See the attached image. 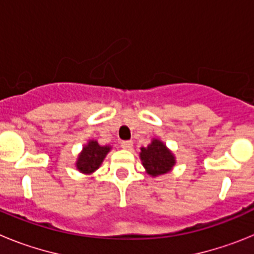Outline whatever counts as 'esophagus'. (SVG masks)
I'll return each mask as SVG.
<instances>
[{"label":"esophagus","mask_w":254,"mask_h":254,"mask_svg":"<svg viewBox=\"0 0 254 254\" xmlns=\"http://www.w3.org/2000/svg\"><path fill=\"white\" fill-rule=\"evenodd\" d=\"M121 146L126 150H131L132 146H133V143H132V141H122V142H121Z\"/></svg>","instance_id":"esophagus-1"}]
</instances>
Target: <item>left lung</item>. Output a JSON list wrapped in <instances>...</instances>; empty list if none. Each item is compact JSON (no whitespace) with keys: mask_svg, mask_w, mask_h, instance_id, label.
Listing matches in <instances>:
<instances>
[{"mask_svg":"<svg viewBox=\"0 0 254 254\" xmlns=\"http://www.w3.org/2000/svg\"><path fill=\"white\" fill-rule=\"evenodd\" d=\"M140 156L143 167L152 177L169 172L176 163L172 152L159 140H154L147 147H142Z\"/></svg>","mask_w":254,"mask_h":254,"instance_id":"8db88e82","label":"left lung"}]
</instances>
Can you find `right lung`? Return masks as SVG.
Wrapping results in <instances>:
<instances>
[{
	"instance_id": "1",
	"label": "right lung",
	"mask_w": 254,
	"mask_h": 254,
	"mask_svg": "<svg viewBox=\"0 0 254 254\" xmlns=\"http://www.w3.org/2000/svg\"><path fill=\"white\" fill-rule=\"evenodd\" d=\"M109 150H111L109 146H100L96 141H89V143L82 150L81 155L78 156L76 167L82 173L94 172L100 167Z\"/></svg>"
}]
</instances>
